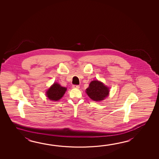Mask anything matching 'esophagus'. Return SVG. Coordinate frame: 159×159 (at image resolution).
Returning <instances> with one entry per match:
<instances>
[{"instance_id":"34e87169","label":"esophagus","mask_w":159,"mask_h":159,"mask_svg":"<svg viewBox=\"0 0 159 159\" xmlns=\"http://www.w3.org/2000/svg\"><path fill=\"white\" fill-rule=\"evenodd\" d=\"M72 88L74 89H79L80 88V86L79 85H75V84H73L72 86Z\"/></svg>"}]
</instances>
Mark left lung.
<instances>
[{
	"label": "left lung",
	"instance_id": "left-lung-1",
	"mask_svg": "<svg viewBox=\"0 0 159 159\" xmlns=\"http://www.w3.org/2000/svg\"><path fill=\"white\" fill-rule=\"evenodd\" d=\"M109 88L101 82L95 80L91 81L86 93L88 96L94 101H103L109 94Z\"/></svg>",
	"mask_w": 159,
	"mask_h": 159
}]
</instances>
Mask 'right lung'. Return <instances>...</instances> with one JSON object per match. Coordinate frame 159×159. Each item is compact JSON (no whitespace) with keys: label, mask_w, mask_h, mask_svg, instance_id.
<instances>
[{"label":"right lung","mask_w":159,"mask_h":159,"mask_svg":"<svg viewBox=\"0 0 159 159\" xmlns=\"http://www.w3.org/2000/svg\"><path fill=\"white\" fill-rule=\"evenodd\" d=\"M66 88L62 87L57 82L54 83L46 92V95L49 99L57 101L60 99L66 91Z\"/></svg>","instance_id":"obj_1"}]
</instances>
